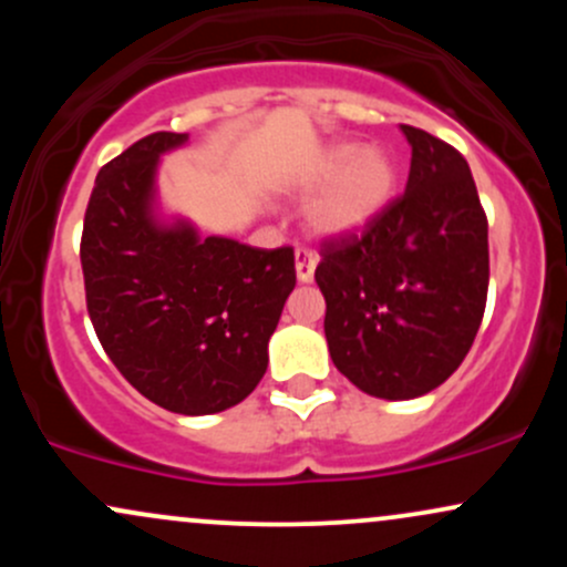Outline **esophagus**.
Returning <instances> with one entry per match:
<instances>
[{
    "label": "esophagus",
    "mask_w": 567,
    "mask_h": 567,
    "mask_svg": "<svg viewBox=\"0 0 567 567\" xmlns=\"http://www.w3.org/2000/svg\"><path fill=\"white\" fill-rule=\"evenodd\" d=\"M317 269V256L311 250H296V277L298 282H311Z\"/></svg>",
    "instance_id": "esophagus-1"
}]
</instances>
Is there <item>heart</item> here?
I'll return each instance as SVG.
<instances>
[{
	"mask_svg": "<svg viewBox=\"0 0 567 567\" xmlns=\"http://www.w3.org/2000/svg\"><path fill=\"white\" fill-rule=\"evenodd\" d=\"M306 205L309 229L320 237H351L375 224L400 188V165L383 146L338 141L315 154L292 178Z\"/></svg>",
	"mask_w": 567,
	"mask_h": 567,
	"instance_id": "heart-1",
	"label": "heart"
}]
</instances>
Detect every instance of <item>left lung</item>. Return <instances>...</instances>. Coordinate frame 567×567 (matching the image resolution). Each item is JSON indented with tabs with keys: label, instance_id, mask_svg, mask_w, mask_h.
<instances>
[{
	"label": "left lung",
	"instance_id": "obj_1",
	"mask_svg": "<svg viewBox=\"0 0 567 567\" xmlns=\"http://www.w3.org/2000/svg\"><path fill=\"white\" fill-rule=\"evenodd\" d=\"M405 194L362 234L324 243L315 279L333 365L381 400L445 383L472 349L487 298V218L466 159L419 127Z\"/></svg>",
	"mask_w": 567,
	"mask_h": 567
}]
</instances>
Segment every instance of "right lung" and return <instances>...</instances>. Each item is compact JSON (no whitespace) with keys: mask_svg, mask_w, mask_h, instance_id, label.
<instances>
[{"mask_svg":"<svg viewBox=\"0 0 567 567\" xmlns=\"http://www.w3.org/2000/svg\"><path fill=\"white\" fill-rule=\"evenodd\" d=\"M186 143L188 133L146 135L97 173L80 258L90 320L116 370L154 405L210 415L264 379L296 256L202 237L162 213L159 162Z\"/></svg>","mask_w":567,"mask_h":567,"instance_id":"obj_1","label":"right lung"}]
</instances>
